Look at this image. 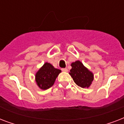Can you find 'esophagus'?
Returning a JSON list of instances; mask_svg holds the SVG:
<instances>
[{"mask_svg": "<svg viewBox=\"0 0 124 124\" xmlns=\"http://www.w3.org/2000/svg\"><path fill=\"white\" fill-rule=\"evenodd\" d=\"M62 71L64 72H67L68 71V69H67V68H62Z\"/></svg>", "mask_w": 124, "mask_h": 124, "instance_id": "esophagus-1", "label": "esophagus"}]
</instances>
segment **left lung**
Here are the masks:
<instances>
[{"mask_svg":"<svg viewBox=\"0 0 124 124\" xmlns=\"http://www.w3.org/2000/svg\"><path fill=\"white\" fill-rule=\"evenodd\" d=\"M71 66L72 68L70 70V75L73 78L75 83L82 88H88L94 79L92 72L85 68L79 60L73 62Z\"/></svg>","mask_w":124,"mask_h":124,"instance_id":"left-lung-1","label":"left lung"}]
</instances>
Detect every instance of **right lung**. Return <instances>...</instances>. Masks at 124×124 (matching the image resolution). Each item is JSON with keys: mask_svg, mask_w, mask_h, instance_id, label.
Segmentation results:
<instances>
[{"mask_svg": "<svg viewBox=\"0 0 124 124\" xmlns=\"http://www.w3.org/2000/svg\"><path fill=\"white\" fill-rule=\"evenodd\" d=\"M61 70L54 68L48 62H46L35 75V81L40 88L43 90L47 89L54 84L56 77Z\"/></svg>", "mask_w": 124, "mask_h": 124, "instance_id": "right-lung-1", "label": "right lung"}]
</instances>
